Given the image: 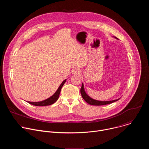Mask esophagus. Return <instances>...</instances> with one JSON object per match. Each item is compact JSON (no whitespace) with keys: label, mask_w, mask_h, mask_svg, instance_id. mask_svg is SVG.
Segmentation results:
<instances>
[{"label":"esophagus","mask_w":149,"mask_h":149,"mask_svg":"<svg viewBox=\"0 0 149 149\" xmlns=\"http://www.w3.org/2000/svg\"><path fill=\"white\" fill-rule=\"evenodd\" d=\"M72 72H73V74H78V73L79 72V70H74L72 71Z\"/></svg>","instance_id":"obj_1"}]
</instances>
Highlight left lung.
Here are the masks:
<instances>
[{
	"mask_svg": "<svg viewBox=\"0 0 149 149\" xmlns=\"http://www.w3.org/2000/svg\"><path fill=\"white\" fill-rule=\"evenodd\" d=\"M115 38L117 39L116 37H114ZM81 94L83 98V99L86 101L88 104H90V105H107V104H109L111 103H113L116 101H118L119 99L117 100H112V101H98V100H94L93 98H91L90 96H88L87 93H86L84 90V84L82 83V86L81 88Z\"/></svg>",
	"mask_w": 149,
	"mask_h": 149,
	"instance_id": "1",
	"label": "left lung"
}]
</instances>
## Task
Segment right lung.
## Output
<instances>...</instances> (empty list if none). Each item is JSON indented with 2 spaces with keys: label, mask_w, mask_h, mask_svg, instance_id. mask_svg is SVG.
I'll list each match as a JSON object with an SVG mask.
<instances>
[{
  "label": "right lung",
  "mask_w": 149,
  "mask_h": 149,
  "mask_svg": "<svg viewBox=\"0 0 149 149\" xmlns=\"http://www.w3.org/2000/svg\"><path fill=\"white\" fill-rule=\"evenodd\" d=\"M67 79H65L63 81L61 84L60 85V86L59 87V88H58V90H56V91L49 98L44 100V101H39V102H30V101H27L28 103L35 105V106H46V105H51L52 104H54V102H55L59 96V94L61 90V88L62 87V86H63V84H65V82H66Z\"/></svg>",
  "instance_id": "obj_1"
}]
</instances>
